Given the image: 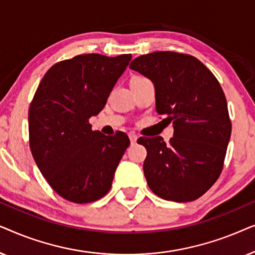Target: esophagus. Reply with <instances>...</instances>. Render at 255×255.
<instances>
[{"label":"esophagus","instance_id":"34e87169","mask_svg":"<svg viewBox=\"0 0 255 255\" xmlns=\"http://www.w3.org/2000/svg\"><path fill=\"white\" fill-rule=\"evenodd\" d=\"M128 138H130L131 144H134V142L137 141V139H138V137H137V135H135L134 133H130V134H128Z\"/></svg>","mask_w":255,"mask_h":255}]
</instances>
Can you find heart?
<instances>
[{"label":"heart","instance_id":"obj_1","mask_svg":"<svg viewBox=\"0 0 255 255\" xmlns=\"http://www.w3.org/2000/svg\"><path fill=\"white\" fill-rule=\"evenodd\" d=\"M137 80H144V78H134L132 81H137Z\"/></svg>","mask_w":255,"mask_h":255}]
</instances>
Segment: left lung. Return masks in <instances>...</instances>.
I'll return each instance as SVG.
<instances>
[{"label":"left lung","instance_id":"1","mask_svg":"<svg viewBox=\"0 0 255 255\" xmlns=\"http://www.w3.org/2000/svg\"><path fill=\"white\" fill-rule=\"evenodd\" d=\"M130 68L153 82L156 113L174 128L168 145L161 137L138 139L147 151L148 187L167 201L196 200L221 175L231 137L221 85L198 59L176 52L140 55Z\"/></svg>","mask_w":255,"mask_h":255}]
</instances>
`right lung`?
<instances>
[{"label":"right lung","instance_id":"obj_1","mask_svg":"<svg viewBox=\"0 0 255 255\" xmlns=\"http://www.w3.org/2000/svg\"><path fill=\"white\" fill-rule=\"evenodd\" d=\"M131 58L76 55L52 66L38 86L29 109L31 153L65 200L89 203L110 190L130 140L123 132L110 138L92 131L88 120L106 106Z\"/></svg>","mask_w":255,"mask_h":255}]
</instances>
